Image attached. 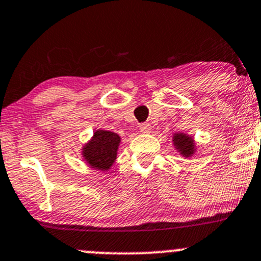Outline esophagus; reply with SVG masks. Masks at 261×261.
Wrapping results in <instances>:
<instances>
[{
    "mask_svg": "<svg viewBox=\"0 0 261 261\" xmlns=\"http://www.w3.org/2000/svg\"><path fill=\"white\" fill-rule=\"evenodd\" d=\"M140 131H142L143 134L152 133V126H150L149 123H142V125H140Z\"/></svg>",
    "mask_w": 261,
    "mask_h": 261,
    "instance_id": "34e87169",
    "label": "esophagus"
}]
</instances>
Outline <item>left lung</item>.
Instances as JSON below:
<instances>
[{
  "mask_svg": "<svg viewBox=\"0 0 261 261\" xmlns=\"http://www.w3.org/2000/svg\"><path fill=\"white\" fill-rule=\"evenodd\" d=\"M172 142H174V147L176 148L177 152H180V154L184 155V157H191L196 152V145H194L193 138L187 135V134H174Z\"/></svg>",
  "mask_w": 261,
  "mask_h": 261,
  "instance_id": "left-lung-1",
  "label": "left lung"
}]
</instances>
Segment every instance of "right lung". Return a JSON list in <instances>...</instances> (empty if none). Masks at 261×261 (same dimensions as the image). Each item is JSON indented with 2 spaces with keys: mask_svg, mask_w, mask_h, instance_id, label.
<instances>
[{
  "mask_svg": "<svg viewBox=\"0 0 261 261\" xmlns=\"http://www.w3.org/2000/svg\"><path fill=\"white\" fill-rule=\"evenodd\" d=\"M121 138L116 133L96 130L91 140L82 148V157L92 169L108 171L117 158Z\"/></svg>",
  "mask_w": 261,
  "mask_h": 261,
  "instance_id": "right-lung-1",
  "label": "right lung"
}]
</instances>
